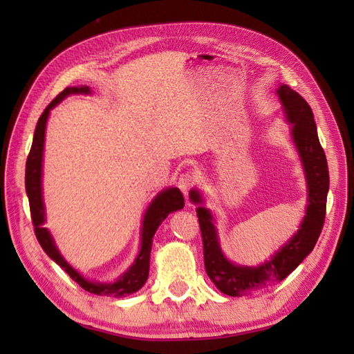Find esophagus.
<instances>
[{
	"label": "esophagus",
	"instance_id": "obj_1",
	"mask_svg": "<svg viewBox=\"0 0 354 354\" xmlns=\"http://www.w3.org/2000/svg\"><path fill=\"white\" fill-rule=\"evenodd\" d=\"M194 185H195V177H194V174H190V173H185V174H181L180 176V178H178V187H180V190L183 192V194L187 196V194H189V190L194 187Z\"/></svg>",
	"mask_w": 354,
	"mask_h": 354
}]
</instances>
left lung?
Wrapping results in <instances>:
<instances>
[{"label": "left lung", "instance_id": "obj_1", "mask_svg": "<svg viewBox=\"0 0 354 354\" xmlns=\"http://www.w3.org/2000/svg\"><path fill=\"white\" fill-rule=\"evenodd\" d=\"M276 93L279 95L286 121L291 125V138L301 160L307 185L306 216L294 236L260 266L234 264L226 259L220 248L218 233L214 226L216 220L211 211L202 205L201 192L198 189L189 192L190 201L198 205L196 214L207 274L223 294L230 297L250 295L283 281L313 251L324 227L329 171L317 137L313 112L301 95L288 85L282 84Z\"/></svg>", "mask_w": 354, "mask_h": 354}]
</instances>
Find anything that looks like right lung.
Instances as JSON below:
<instances>
[{
	"label": "right lung",
	"instance_id": "add662e5",
	"mask_svg": "<svg viewBox=\"0 0 354 354\" xmlns=\"http://www.w3.org/2000/svg\"><path fill=\"white\" fill-rule=\"evenodd\" d=\"M90 93L91 90L90 87H87V85H82V87H68L47 106L44 112H42L35 128L34 142H32L30 152L26 160L25 187H26L28 199H29L30 217L35 227L37 239L50 259L53 261H56L75 282H77L82 289H85V291L95 295H112L115 298H122L138 291V289L146 283L147 276H149V261H151L153 234L156 233L159 224L168 217L169 212H174L185 207V198L177 187H167L162 192H159V194L153 198V201L149 203V207L145 212L143 223H142L140 252H138L137 259L130 266V269L118 277L115 282L103 283L97 281H90L87 277H84L78 270H75L73 267L63 259V255L57 250L51 233L48 232L47 227L42 226L46 221V208H44V201H42V185H41L46 125H47L50 111L55 108V106H57L63 99L68 97L71 94H90Z\"/></svg>",
	"mask_w": 354,
	"mask_h": 354
}]
</instances>
